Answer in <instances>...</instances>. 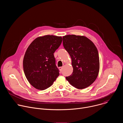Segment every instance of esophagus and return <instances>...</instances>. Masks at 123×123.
I'll use <instances>...</instances> for the list:
<instances>
[{"mask_svg": "<svg viewBox=\"0 0 123 123\" xmlns=\"http://www.w3.org/2000/svg\"><path fill=\"white\" fill-rule=\"evenodd\" d=\"M62 68H63V67H60L59 68V69L60 70V72H62Z\"/></svg>", "mask_w": 123, "mask_h": 123, "instance_id": "obj_1", "label": "esophagus"}]
</instances>
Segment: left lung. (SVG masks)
I'll return each mask as SVG.
<instances>
[{
  "mask_svg": "<svg viewBox=\"0 0 123 123\" xmlns=\"http://www.w3.org/2000/svg\"><path fill=\"white\" fill-rule=\"evenodd\" d=\"M63 44L72 58V74L66 78L74 87L83 89L97 78L100 68L98 50L94 43L84 36L67 35Z\"/></svg>",
  "mask_w": 123,
  "mask_h": 123,
  "instance_id": "obj_1",
  "label": "left lung"
}]
</instances>
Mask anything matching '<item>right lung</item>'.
<instances>
[{
    "mask_svg": "<svg viewBox=\"0 0 123 123\" xmlns=\"http://www.w3.org/2000/svg\"><path fill=\"white\" fill-rule=\"evenodd\" d=\"M62 41L61 37L47 35L35 39L27 48L23 61L24 72L36 89L48 88L59 76L54 54Z\"/></svg>",
    "mask_w": 123,
    "mask_h": 123,
    "instance_id": "add662e5",
    "label": "right lung"
}]
</instances>
